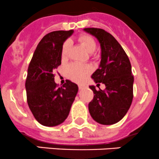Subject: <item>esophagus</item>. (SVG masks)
Listing matches in <instances>:
<instances>
[{"label":"esophagus","mask_w":159,"mask_h":159,"mask_svg":"<svg viewBox=\"0 0 159 159\" xmlns=\"http://www.w3.org/2000/svg\"><path fill=\"white\" fill-rule=\"evenodd\" d=\"M86 84H80L79 85V89H83L84 87H86Z\"/></svg>","instance_id":"obj_1"}]
</instances>
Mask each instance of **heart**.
<instances>
[{"mask_svg": "<svg viewBox=\"0 0 159 159\" xmlns=\"http://www.w3.org/2000/svg\"><path fill=\"white\" fill-rule=\"evenodd\" d=\"M78 41L84 47L87 52H93L97 48L96 41L94 40L93 38L91 37L89 34H80L78 37ZM70 44H71L70 41L67 40L62 45V49H61V56L63 59L68 56L70 48ZM90 72L91 68L89 66L83 65V64L77 63V62L70 64L66 68V73L68 77L70 80L76 82H81L84 79L85 76L89 74Z\"/></svg>", "mask_w": 159, "mask_h": 159, "instance_id": "obj_1", "label": "heart"}]
</instances>
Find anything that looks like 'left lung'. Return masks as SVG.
Segmentation results:
<instances>
[{"instance_id": "left-lung-1", "label": "left lung", "mask_w": 159, "mask_h": 159, "mask_svg": "<svg viewBox=\"0 0 159 159\" xmlns=\"http://www.w3.org/2000/svg\"><path fill=\"white\" fill-rule=\"evenodd\" d=\"M84 31L98 39L101 47L100 68L92 78L100 86L105 84L103 90L93 91V99L89 103L91 117L97 123L111 125L120 121L131 107L133 100L134 76L131 65L121 45L109 32L101 28H87Z\"/></svg>"}]
</instances>
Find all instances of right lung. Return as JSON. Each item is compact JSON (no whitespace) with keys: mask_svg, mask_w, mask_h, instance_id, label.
Here are the masks:
<instances>
[{"mask_svg":"<svg viewBox=\"0 0 159 159\" xmlns=\"http://www.w3.org/2000/svg\"><path fill=\"white\" fill-rule=\"evenodd\" d=\"M73 33V30H70L45 34L28 66L27 102L34 118L44 126L62 124L68 117L78 92V86L70 80H66L61 87L54 81V71L61 65L63 42Z\"/></svg>","mask_w":159,"mask_h":159,"instance_id":"1","label":"right lung"}]
</instances>
